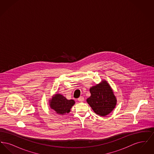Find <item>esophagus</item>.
<instances>
[{
	"label": "esophagus",
	"mask_w": 154,
	"mask_h": 154,
	"mask_svg": "<svg viewBox=\"0 0 154 154\" xmlns=\"http://www.w3.org/2000/svg\"><path fill=\"white\" fill-rule=\"evenodd\" d=\"M78 100L80 101V102H83L84 100V97L83 96H80L79 99H78Z\"/></svg>",
	"instance_id": "obj_1"
}]
</instances>
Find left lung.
Listing matches in <instances>:
<instances>
[{"label": "left lung", "instance_id": "8db88e82", "mask_svg": "<svg viewBox=\"0 0 154 154\" xmlns=\"http://www.w3.org/2000/svg\"><path fill=\"white\" fill-rule=\"evenodd\" d=\"M91 96L87 102L96 114L106 116L115 108L117 99L110 85L106 81L89 89Z\"/></svg>", "mask_w": 154, "mask_h": 154}]
</instances>
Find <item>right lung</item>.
Returning <instances> with one entry per match:
<instances>
[{"label":"right lung","instance_id":"obj_1","mask_svg":"<svg viewBox=\"0 0 154 154\" xmlns=\"http://www.w3.org/2000/svg\"><path fill=\"white\" fill-rule=\"evenodd\" d=\"M50 107L58 114L63 115L69 113L70 109L75 103L73 100H67L65 97L60 94H56L50 100Z\"/></svg>","mask_w":154,"mask_h":154}]
</instances>
